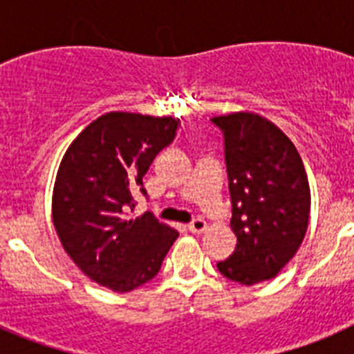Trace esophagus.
Here are the masks:
<instances>
[{"label":"esophagus","instance_id":"34e87169","mask_svg":"<svg viewBox=\"0 0 354 354\" xmlns=\"http://www.w3.org/2000/svg\"><path fill=\"white\" fill-rule=\"evenodd\" d=\"M187 228H189V232L193 234H202L207 230V221L202 220V218H196V220H193L192 223L187 225Z\"/></svg>","mask_w":354,"mask_h":354}]
</instances>
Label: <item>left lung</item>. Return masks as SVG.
<instances>
[{"label":"left lung","instance_id":"8db88e82","mask_svg":"<svg viewBox=\"0 0 354 354\" xmlns=\"http://www.w3.org/2000/svg\"><path fill=\"white\" fill-rule=\"evenodd\" d=\"M223 133L234 253L218 262L223 277L255 286L277 277L308 227L310 186L298 150L273 122L255 113L211 118Z\"/></svg>","mask_w":354,"mask_h":354}]
</instances>
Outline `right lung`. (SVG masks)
<instances>
[{
    "mask_svg": "<svg viewBox=\"0 0 354 354\" xmlns=\"http://www.w3.org/2000/svg\"><path fill=\"white\" fill-rule=\"evenodd\" d=\"M179 120L111 111L65 152L53 192V223L74 264L99 286L129 292L161 270L179 232L150 212L127 218L143 175L175 138Z\"/></svg>",
    "mask_w": 354,
    "mask_h": 354,
    "instance_id": "right-lung-1",
    "label": "right lung"
}]
</instances>
